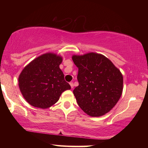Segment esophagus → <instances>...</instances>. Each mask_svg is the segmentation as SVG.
Instances as JSON below:
<instances>
[{
  "instance_id": "34e87169",
  "label": "esophagus",
  "mask_w": 148,
  "mask_h": 148,
  "mask_svg": "<svg viewBox=\"0 0 148 148\" xmlns=\"http://www.w3.org/2000/svg\"><path fill=\"white\" fill-rule=\"evenodd\" d=\"M69 84H70V86H71V88H73V87H74L73 83V82H70V83H69Z\"/></svg>"
}]
</instances>
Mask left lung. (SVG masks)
Wrapping results in <instances>:
<instances>
[{"instance_id":"8db88e82","label":"left lung","mask_w":148,"mask_h":148,"mask_svg":"<svg viewBox=\"0 0 148 148\" xmlns=\"http://www.w3.org/2000/svg\"><path fill=\"white\" fill-rule=\"evenodd\" d=\"M72 59L78 68L79 86L73 94L79 106L91 116L108 112L122 95L120 70L106 56L94 52L73 55Z\"/></svg>"}]
</instances>
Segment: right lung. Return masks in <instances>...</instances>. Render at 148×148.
Returning <instances> with one entry per match:
<instances>
[{"label":"right lung","instance_id":"1","mask_svg":"<svg viewBox=\"0 0 148 148\" xmlns=\"http://www.w3.org/2000/svg\"><path fill=\"white\" fill-rule=\"evenodd\" d=\"M61 56L46 53L29 62L19 75V87L30 105L47 108L57 102L64 91L70 90L59 65Z\"/></svg>","mask_w":148,"mask_h":148}]
</instances>
